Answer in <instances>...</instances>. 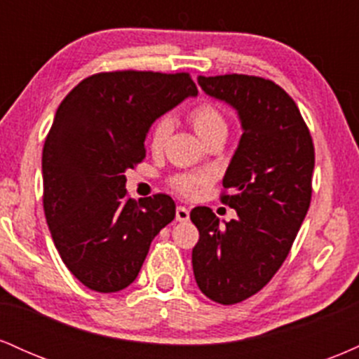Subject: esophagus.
Segmentation results:
<instances>
[{"label": "esophagus", "instance_id": "obj_1", "mask_svg": "<svg viewBox=\"0 0 359 359\" xmlns=\"http://www.w3.org/2000/svg\"><path fill=\"white\" fill-rule=\"evenodd\" d=\"M189 216H191V212H189V209L185 208V205H177L175 209V219L179 222H185L189 221Z\"/></svg>", "mask_w": 359, "mask_h": 359}]
</instances>
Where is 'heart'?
I'll return each instance as SVG.
<instances>
[{
  "instance_id": "obj_1",
  "label": "heart",
  "mask_w": 359,
  "mask_h": 359,
  "mask_svg": "<svg viewBox=\"0 0 359 359\" xmlns=\"http://www.w3.org/2000/svg\"><path fill=\"white\" fill-rule=\"evenodd\" d=\"M189 123L194 128V131L197 133V137L203 140L204 143H208L209 140L216 137H226L228 135V121L226 116L221 113V109L217 108L212 102H199L194 108L189 111L187 114ZM172 130V121L168 118H160L156 119L154 128L150 131V138H148V145H150L151 151H160L165 145L168 135ZM212 175L209 172H197V174H175L170 177L168 184L174 189L175 192L182 194V196H194L197 194L203 185L211 182Z\"/></svg>"
}]
</instances>
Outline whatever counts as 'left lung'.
Segmentation results:
<instances>
[{"instance_id": "obj_1", "label": "left lung", "mask_w": 359, "mask_h": 359, "mask_svg": "<svg viewBox=\"0 0 359 359\" xmlns=\"http://www.w3.org/2000/svg\"><path fill=\"white\" fill-rule=\"evenodd\" d=\"M197 82L231 104L243 126L221 194L238 217L221 226L209 208L191 211L199 229L192 250L197 285L231 306L262 290L285 262L311 204L314 143L295 101L273 81L224 74Z\"/></svg>"}]
</instances>
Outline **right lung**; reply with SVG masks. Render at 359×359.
<instances>
[{
	"instance_id": "1",
	"label": "right lung",
	"mask_w": 359,
	"mask_h": 359,
	"mask_svg": "<svg viewBox=\"0 0 359 359\" xmlns=\"http://www.w3.org/2000/svg\"><path fill=\"white\" fill-rule=\"evenodd\" d=\"M189 96L187 72L114 71L86 77L60 102L42 154L43 211L62 262L90 290L130 285L175 217L167 194L128 197L125 172L145 158L151 123Z\"/></svg>"
}]
</instances>
